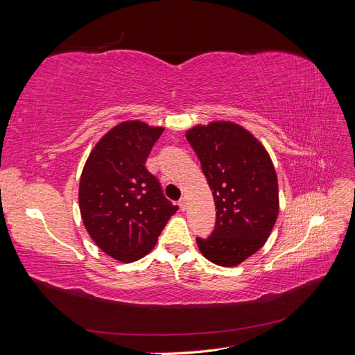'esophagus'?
Returning <instances> with one entry per match:
<instances>
[{
  "mask_svg": "<svg viewBox=\"0 0 355 355\" xmlns=\"http://www.w3.org/2000/svg\"><path fill=\"white\" fill-rule=\"evenodd\" d=\"M178 204H179V209H180L182 211L187 210V204H188V202H187V198H180Z\"/></svg>",
  "mask_w": 355,
  "mask_h": 355,
  "instance_id": "34e87169",
  "label": "esophagus"
}]
</instances>
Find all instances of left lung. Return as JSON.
<instances>
[{
  "label": "left lung",
  "mask_w": 355,
  "mask_h": 355,
  "mask_svg": "<svg viewBox=\"0 0 355 355\" xmlns=\"http://www.w3.org/2000/svg\"><path fill=\"white\" fill-rule=\"evenodd\" d=\"M187 139L218 210L210 237L197 239L198 249L219 266L240 265L265 244L280 210L272 159L247 128L232 121L197 124Z\"/></svg>",
  "instance_id": "8db88e82"
}]
</instances>
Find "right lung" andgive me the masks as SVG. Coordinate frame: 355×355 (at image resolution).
<instances>
[{
  "mask_svg": "<svg viewBox=\"0 0 355 355\" xmlns=\"http://www.w3.org/2000/svg\"><path fill=\"white\" fill-rule=\"evenodd\" d=\"M164 127L128 120L94 145L80 178L81 219L99 249L120 262L151 252L178 211L145 167Z\"/></svg>",
  "mask_w": 355,
  "mask_h": 355,
  "instance_id": "add662e5",
  "label": "right lung"
}]
</instances>
